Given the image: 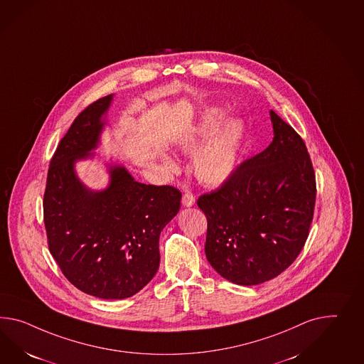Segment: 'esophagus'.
Returning <instances> with one entry per match:
<instances>
[{"mask_svg":"<svg viewBox=\"0 0 364 364\" xmlns=\"http://www.w3.org/2000/svg\"><path fill=\"white\" fill-rule=\"evenodd\" d=\"M196 203V196H193L191 193H185L182 196V205L185 207H191Z\"/></svg>","mask_w":364,"mask_h":364,"instance_id":"34e87169","label":"esophagus"}]
</instances>
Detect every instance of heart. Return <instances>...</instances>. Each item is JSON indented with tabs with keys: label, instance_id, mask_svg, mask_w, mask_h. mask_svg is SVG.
Masks as SVG:
<instances>
[{
	"label": "heart",
	"instance_id": "b5f03b06",
	"mask_svg": "<svg viewBox=\"0 0 364 364\" xmlns=\"http://www.w3.org/2000/svg\"><path fill=\"white\" fill-rule=\"evenodd\" d=\"M223 120L224 113L220 109L207 111L202 116L196 133L181 141L179 146L186 153H194L218 129ZM242 136V122L230 120L196 153L193 161V170L202 183L219 185L232 174L237 164ZM164 162L168 170H177V164L173 159L165 157Z\"/></svg>",
	"mask_w": 364,
	"mask_h": 364
}]
</instances>
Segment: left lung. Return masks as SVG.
Instances as JSON below:
<instances>
[{"label": "left lung", "instance_id": "left-lung-1", "mask_svg": "<svg viewBox=\"0 0 364 364\" xmlns=\"http://www.w3.org/2000/svg\"><path fill=\"white\" fill-rule=\"evenodd\" d=\"M274 137L223 185L198 198L207 218L205 257L225 280L259 285L297 259L316 205V174L304 140L270 111Z\"/></svg>", "mask_w": 364, "mask_h": 364}]
</instances>
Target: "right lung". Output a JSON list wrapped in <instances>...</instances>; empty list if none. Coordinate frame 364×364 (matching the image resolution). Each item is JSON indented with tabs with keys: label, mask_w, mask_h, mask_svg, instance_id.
Listing matches in <instances>:
<instances>
[{
	"label": "right lung",
	"mask_w": 364,
	"mask_h": 364,
	"mask_svg": "<svg viewBox=\"0 0 364 364\" xmlns=\"http://www.w3.org/2000/svg\"><path fill=\"white\" fill-rule=\"evenodd\" d=\"M108 95L77 114L60 140L47 173L43 219L48 250L65 279L104 299L139 293L159 267V235L177 215L181 191L134 181L124 166H111L102 191L84 186L75 162L92 157L103 131Z\"/></svg>",
	"instance_id": "right-lung-1"
}]
</instances>
